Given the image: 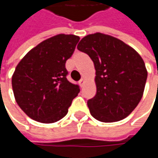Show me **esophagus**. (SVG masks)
Wrapping results in <instances>:
<instances>
[{
    "label": "esophagus",
    "mask_w": 158,
    "mask_h": 158,
    "mask_svg": "<svg viewBox=\"0 0 158 158\" xmlns=\"http://www.w3.org/2000/svg\"><path fill=\"white\" fill-rule=\"evenodd\" d=\"M84 83H85V79H84V78H82V79L79 81V84H80L81 87H82V86L84 85Z\"/></svg>",
    "instance_id": "1"
}]
</instances>
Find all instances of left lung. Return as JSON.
<instances>
[{"mask_svg": "<svg viewBox=\"0 0 158 158\" xmlns=\"http://www.w3.org/2000/svg\"><path fill=\"white\" fill-rule=\"evenodd\" d=\"M77 49L94 63L97 93L89 99L92 117L115 122L127 117L143 98L148 72L140 54L123 41L97 32L85 36Z\"/></svg>", "mask_w": 158, "mask_h": 158, "instance_id": "8db88e82", "label": "left lung"}]
</instances>
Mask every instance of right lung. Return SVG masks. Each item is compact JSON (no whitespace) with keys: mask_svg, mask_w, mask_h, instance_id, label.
<instances>
[{"mask_svg":"<svg viewBox=\"0 0 158 158\" xmlns=\"http://www.w3.org/2000/svg\"><path fill=\"white\" fill-rule=\"evenodd\" d=\"M80 38L59 34L32 48L17 64L12 88L17 105L31 118L53 123L69 112L80 92L77 84L68 81L65 64Z\"/></svg>","mask_w":158,"mask_h":158,"instance_id":"obj_1","label":"right lung"}]
</instances>
